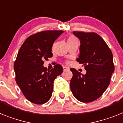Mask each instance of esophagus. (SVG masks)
I'll list each match as a JSON object with an SVG mask.
<instances>
[{"label": "esophagus", "mask_w": 123, "mask_h": 123, "mask_svg": "<svg viewBox=\"0 0 123 123\" xmlns=\"http://www.w3.org/2000/svg\"><path fill=\"white\" fill-rule=\"evenodd\" d=\"M63 70H69V68H68V67H66V66H63Z\"/></svg>", "instance_id": "34e87169"}]
</instances>
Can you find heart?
<instances>
[{"mask_svg": "<svg viewBox=\"0 0 123 123\" xmlns=\"http://www.w3.org/2000/svg\"><path fill=\"white\" fill-rule=\"evenodd\" d=\"M74 39H76V38L74 37V36H70L69 38H68V41H72V40H74Z\"/></svg>", "mask_w": 123, "mask_h": 123, "instance_id": "b5f03b06", "label": "heart"}]
</instances>
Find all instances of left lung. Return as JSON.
Returning <instances> with one entry per match:
<instances>
[{
  "mask_svg": "<svg viewBox=\"0 0 123 123\" xmlns=\"http://www.w3.org/2000/svg\"><path fill=\"white\" fill-rule=\"evenodd\" d=\"M73 33L80 41L77 61L83 64L87 73L83 75L71 68L73 76L70 89L79 101L89 103L100 97L110 83L115 70L113 54L103 38L96 33L75 31Z\"/></svg>",
  "mask_w": 123,
  "mask_h": 123,
  "instance_id": "8db88e82",
  "label": "left lung"
}]
</instances>
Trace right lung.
Instances as JSON below:
<instances>
[{
  "label": "right lung",
  "mask_w": 123,
  "mask_h": 123,
  "mask_svg": "<svg viewBox=\"0 0 123 123\" xmlns=\"http://www.w3.org/2000/svg\"><path fill=\"white\" fill-rule=\"evenodd\" d=\"M62 33V30L36 33L26 38L18 53L13 66L16 82L31 103H46L52 95L54 80L62 72L60 64L50 70L43 67L44 60L53 57V43Z\"/></svg>",
  "instance_id": "add662e5"
}]
</instances>
